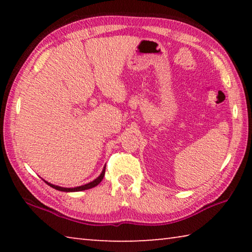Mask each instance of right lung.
Instances as JSON below:
<instances>
[{"label":"right lung","mask_w":252,"mask_h":252,"mask_svg":"<svg viewBox=\"0 0 252 252\" xmlns=\"http://www.w3.org/2000/svg\"><path fill=\"white\" fill-rule=\"evenodd\" d=\"M104 173H105V167L103 169V171H102V173L100 174L99 177H97L95 180H93L92 182L90 183H87V185L84 186H81V187H76V188H62V187H58V186H54V185H51V183L46 182V185H49L50 187L54 188V189H57L59 191H64V192H74V191H83V190H88V189H91V188L93 187H96L99 183L102 181V179H103L104 177Z\"/></svg>","instance_id":"right-lung-1"}]
</instances>
